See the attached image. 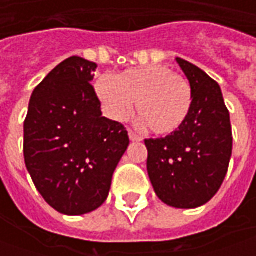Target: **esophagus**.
<instances>
[{"mask_svg":"<svg viewBox=\"0 0 256 256\" xmlns=\"http://www.w3.org/2000/svg\"><path fill=\"white\" fill-rule=\"evenodd\" d=\"M128 135H130V140H131V141H142V136H141L140 134L135 132V131H132V130H130Z\"/></svg>","mask_w":256,"mask_h":256,"instance_id":"1","label":"esophagus"}]
</instances>
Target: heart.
Here are the masks:
<instances>
[{"mask_svg":"<svg viewBox=\"0 0 256 256\" xmlns=\"http://www.w3.org/2000/svg\"><path fill=\"white\" fill-rule=\"evenodd\" d=\"M95 91L104 110L114 120H125L136 101L141 121L151 132L170 135L186 122L192 108L188 80L165 65L131 68L118 76L102 75Z\"/></svg>","mask_w":256,"mask_h":256,"instance_id":"b5f03b06","label":"heart"}]
</instances>
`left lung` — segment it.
Instances as JSON below:
<instances>
[{"instance_id": "left-lung-1", "label": "left lung", "mask_w": 256, "mask_h": 256, "mask_svg": "<svg viewBox=\"0 0 256 256\" xmlns=\"http://www.w3.org/2000/svg\"><path fill=\"white\" fill-rule=\"evenodd\" d=\"M176 62L191 84V112L178 131L145 140L146 170L164 204L196 208L218 192L228 172L231 120L216 81L182 58H176Z\"/></svg>"}]
</instances>
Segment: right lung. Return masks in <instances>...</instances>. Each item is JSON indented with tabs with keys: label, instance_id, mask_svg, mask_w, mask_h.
Masks as SVG:
<instances>
[{
	"label": "right lung",
	"instance_id": "add662e5",
	"mask_svg": "<svg viewBox=\"0 0 256 256\" xmlns=\"http://www.w3.org/2000/svg\"><path fill=\"white\" fill-rule=\"evenodd\" d=\"M96 64L70 56L36 85L24 121V158L54 210L82 215L102 205L130 145L121 122L102 116L91 85Z\"/></svg>",
	"mask_w": 256,
	"mask_h": 256
}]
</instances>
